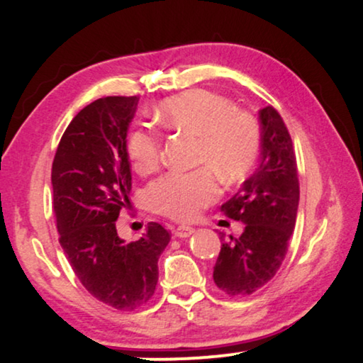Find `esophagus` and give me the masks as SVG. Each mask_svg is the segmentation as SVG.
<instances>
[{"label":"esophagus","mask_w":363,"mask_h":363,"mask_svg":"<svg viewBox=\"0 0 363 363\" xmlns=\"http://www.w3.org/2000/svg\"><path fill=\"white\" fill-rule=\"evenodd\" d=\"M193 233H195V228L193 226H186V225H180L175 230V235L178 236V238H188V236H191Z\"/></svg>","instance_id":"34e87169"}]
</instances>
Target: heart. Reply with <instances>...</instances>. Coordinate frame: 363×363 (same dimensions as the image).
I'll return each mask as SVG.
<instances>
[{
    "mask_svg": "<svg viewBox=\"0 0 363 363\" xmlns=\"http://www.w3.org/2000/svg\"><path fill=\"white\" fill-rule=\"evenodd\" d=\"M155 117L170 130L196 137L195 162L205 167L191 172H168L148 186L153 210L175 220H191L220 195V183H236L255 168L261 152V127L251 112L235 108L220 94L195 89L167 97ZM162 138L155 130L138 127L128 133L127 155L138 173L160 162Z\"/></svg>",
    "mask_w": 363,
    "mask_h": 363,
    "instance_id": "1",
    "label": "heart"
}]
</instances>
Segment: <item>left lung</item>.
I'll return each mask as SVG.
<instances>
[{"instance_id":"left-lung-1","label":"left lung","mask_w":363,"mask_h":363,"mask_svg":"<svg viewBox=\"0 0 363 363\" xmlns=\"http://www.w3.org/2000/svg\"><path fill=\"white\" fill-rule=\"evenodd\" d=\"M261 163L240 191L221 206L245 223L240 238L221 242L213 279L228 296H250L267 284L284 261L296 226L299 178L296 152L274 107L259 111Z\"/></svg>"}]
</instances>
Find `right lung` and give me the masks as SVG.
Returning a JSON list of instances; mask_svg holds the SVG:
<instances>
[{"label":"right lung","instance_id":"obj_1","mask_svg":"<svg viewBox=\"0 0 363 363\" xmlns=\"http://www.w3.org/2000/svg\"><path fill=\"white\" fill-rule=\"evenodd\" d=\"M138 97H102L84 107L62 133L52 162V208L64 255L89 294L133 311L155 294L158 257L172 235L148 223L125 242L116 221L132 190L127 128Z\"/></svg>","mask_w":363,"mask_h":363}]
</instances>
